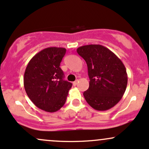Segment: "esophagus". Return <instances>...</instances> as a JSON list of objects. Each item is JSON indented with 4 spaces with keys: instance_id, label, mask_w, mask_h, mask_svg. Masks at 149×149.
<instances>
[{
    "instance_id": "34e87169",
    "label": "esophagus",
    "mask_w": 149,
    "mask_h": 149,
    "mask_svg": "<svg viewBox=\"0 0 149 149\" xmlns=\"http://www.w3.org/2000/svg\"><path fill=\"white\" fill-rule=\"evenodd\" d=\"M78 82H79V81H78V80H76V81H75L73 83V86H76L78 84Z\"/></svg>"
}]
</instances>
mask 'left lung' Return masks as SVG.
Wrapping results in <instances>:
<instances>
[{
	"label": "left lung",
	"mask_w": 149,
	"mask_h": 149,
	"mask_svg": "<svg viewBox=\"0 0 149 149\" xmlns=\"http://www.w3.org/2000/svg\"><path fill=\"white\" fill-rule=\"evenodd\" d=\"M88 66L89 88L84 91L86 102L97 111L111 109L120 101L128 83L123 62L109 48L91 44L77 48Z\"/></svg>",
	"instance_id": "left-lung-1"
}]
</instances>
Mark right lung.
Instances as JSON below:
<instances>
[{"label":"right lung","instance_id":"1","mask_svg":"<svg viewBox=\"0 0 149 149\" xmlns=\"http://www.w3.org/2000/svg\"><path fill=\"white\" fill-rule=\"evenodd\" d=\"M64 48L49 47L31 59L24 73L23 84L28 96L38 108L53 113L66 101L71 83L63 79L60 64L65 56Z\"/></svg>","mask_w":149,"mask_h":149}]
</instances>
